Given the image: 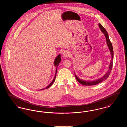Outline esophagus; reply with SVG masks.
Here are the masks:
<instances>
[{
    "mask_svg": "<svg viewBox=\"0 0 127 127\" xmlns=\"http://www.w3.org/2000/svg\"><path fill=\"white\" fill-rule=\"evenodd\" d=\"M70 56V53L68 51H65L63 53V57L64 58H67Z\"/></svg>",
    "mask_w": 127,
    "mask_h": 127,
    "instance_id": "obj_1",
    "label": "esophagus"
}]
</instances>
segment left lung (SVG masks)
<instances>
[{
  "mask_svg": "<svg viewBox=\"0 0 127 127\" xmlns=\"http://www.w3.org/2000/svg\"><path fill=\"white\" fill-rule=\"evenodd\" d=\"M98 27L100 29V30L101 31V32L103 33L104 34V36H105L106 39V42H107V45L108 47L109 48V50L110 52V54L111 55V60L110 61V64L109 65V69L108 70V71L106 72V73L105 74V75L102 77L101 78H99V79H96L95 80H92V81H87V80H84L82 79H79V77H77V76L76 75L75 73V77L77 79V80H78V81L79 82V83H80L81 84L85 86H92V85H95L97 84L98 83H100L101 82H102L103 81L106 80L109 77V75L110 73V72L111 71L112 69V67L113 66V47L112 45V44L110 42L109 38V35L108 33L107 32V31L106 30L103 28L102 26L100 24H98Z\"/></svg>",
  "mask_w": 127,
  "mask_h": 127,
  "instance_id": "left-lung-1",
  "label": "left lung"
}]
</instances>
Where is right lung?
<instances>
[{
  "instance_id": "1",
  "label": "right lung",
  "mask_w": 127,
  "mask_h": 127,
  "mask_svg": "<svg viewBox=\"0 0 127 127\" xmlns=\"http://www.w3.org/2000/svg\"><path fill=\"white\" fill-rule=\"evenodd\" d=\"M61 54H59V55H58V56H57V57L55 58L54 61V66L56 67V69L55 75L54 78L53 79V80H52V82H51L48 85V86L46 88H44V89H41V90H40V91H41V90H44V89H48V88H49V87H50L53 84V83L54 82L55 80V79H56V75H57V71L58 66H59V65L60 63L61 62ZM40 90H39V91H40Z\"/></svg>"
}]
</instances>
